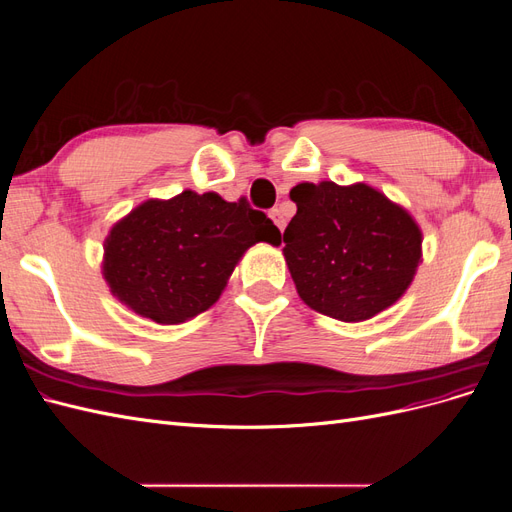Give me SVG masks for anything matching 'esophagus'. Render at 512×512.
I'll list each match as a JSON object with an SVG mask.
<instances>
[{
    "label": "esophagus",
    "instance_id": "esophagus-1",
    "mask_svg": "<svg viewBox=\"0 0 512 512\" xmlns=\"http://www.w3.org/2000/svg\"><path fill=\"white\" fill-rule=\"evenodd\" d=\"M269 215H271V220L275 222V226H277V228H280V230H284V228H286V218H284V213H282L280 209H277V207H275V209H271V213H269Z\"/></svg>",
    "mask_w": 512,
    "mask_h": 512
}]
</instances>
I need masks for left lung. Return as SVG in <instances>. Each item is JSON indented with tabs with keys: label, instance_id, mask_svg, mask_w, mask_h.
<instances>
[{
	"label": "left lung",
	"instance_id": "8db88e82",
	"mask_svg": "<svg viewBox=\"0 0 512 512\" xmlns=\"http://www.w3.org/2000/svg\"><path fill=\"white\" fill-rule=\"evenodd\" d=\"M297 215L284 230V256L299 297L344 322L374 318L414 280L421 228L371 185L299 183Z\"/></svg>",
	"mask_w": 512,
	"mask_h": 512
}]
</instances>
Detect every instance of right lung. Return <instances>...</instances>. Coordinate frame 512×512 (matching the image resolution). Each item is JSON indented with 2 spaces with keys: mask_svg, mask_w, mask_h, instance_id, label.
<instances>
[{
  "mask_svg": "<svg viewBox=\"0 0 512 512\" xmlns=\"http://www.w3.org/2000/svg\"><path fill=\"white\" fill-rule=\"evenodd\" d=\"M280 239L277 226L245 200L185 190L151 198L119 220L104 241L102 273L138 316L179 324L220 299L247 247Z\"/></svg>",
  "mask_w": 512,
  "mask_h": 512,
  "instance_id": "obj_1",
  "label": "right lung"
}]
</instances>
